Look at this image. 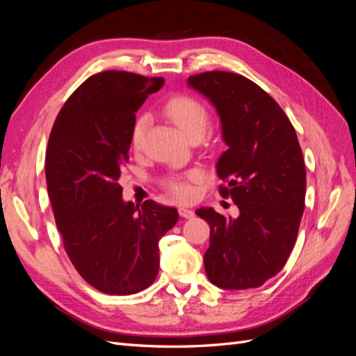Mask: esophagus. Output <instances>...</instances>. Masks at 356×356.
<instances>
[{
    "mask_svg": "<svg viewBox=\"0 0 356 356\" xmlns=\"http://www.w3.org/2000/svg\"><path fill=\"white\" fill-rule=\"evenodd\" d=\"M178 212H179V215H181L182 218L191 220L193 217H195V211H193V209H188V208H179V209H178Z\"/></svg>",
    "mask_w": 356,
    "mask_h": 356,
    "instance_id": "1",
    "label": "esophagus"
}]
</instances>
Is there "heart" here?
<instances>
[{"label": "heart", "instance_id": "b5f03b06", "mask_svg": "<svg viewBox=\"0 0 356 356\" xmlns=\"http://www.w3.org/2000/svg\"><path fill=\"white\" fill-rule=\"evenodd\" d=\"M163 113L169 120L174 123L179 131L186 135L187 139H200L207 131L209 123V114L207 106L199 99L188 95H175L163 104ZM149 124L148 114H139L135 117L131 129V144L135 149H139L143 145L145 131ZM197 178V174H188L186 179L172 178L168 181V188L179 199H188L191 196V187L188 181Z\"/></svg>", "mask_w": 356, "mask_h": 356}]
</instances>
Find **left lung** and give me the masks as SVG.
Wrapping results in <instances>:
<instances>
[{
  "label": "left lung",
  "instance_id": "1",
  "mask_svg": "<svg viewBox=\"0 0 356 356\" xmlns=\"http://www.w3.org/2000/svg\"><path fill=\"white\" fill-rule=\"evenodd\" d=\"M187 84L218 113L227 144L217 161L227 182L220 193L239 208L238 218L196 211L211 227L204 270L222 289L261 286L285 266L305 211L306 169L296 129L272 96L243 75L208 71Z\"/></svg>",
  "mask_w": 356,
  "mask_h": 356
}]
</instances>
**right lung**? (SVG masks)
I'll return each mask as SVG.
<instances>
[{
	"mask_svg": "<svg viewBox=\"0 0 356 356\" xmlns=\"http://www.w3.org/2000/svg\"><path fill=\"white\" fill-rule=\"evenodd\" d=\"M161 77L126 71L95 74L59 111L46 153L53 215L71 263L101 293L129 296L159 273V241L178 211L154 200H123L118 184L129 161L135 113Z\"/></svg>",
	"mask_w": 356,
	"mask_h": 356,
	"instance_id": "add662e5",
	"label": "right lung"
}]
</instances>
